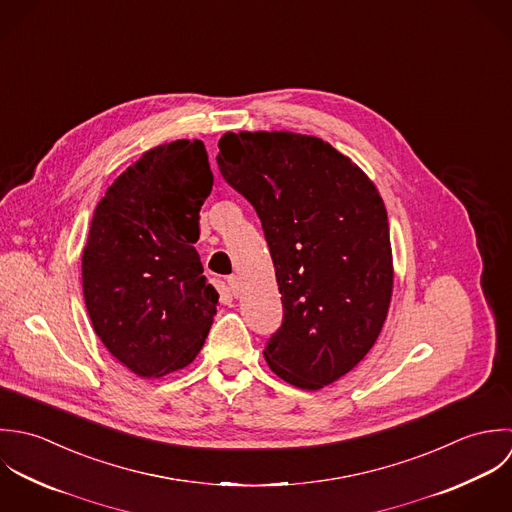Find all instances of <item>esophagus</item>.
<instances>
[{"label":"esophagus","instance_id":"34e87169","mask_svg":"<svg viewBox=\"0 0 512 512\" xmlns=\"http://www.w3.org/2000/svg\"><path fill=\"white\" fill-rule=\"evenodd\" d=\"M225 287H227L229 295H233V297L239 295V279H237L235 275H231V277L225 279Z\"/></svg>","mask_w":512,"mask_h":512}]
</instances>
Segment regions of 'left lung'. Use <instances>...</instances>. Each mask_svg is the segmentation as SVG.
Returning <instances> with one entry per match:
<instances>
[{"mask_svg":"<svg viewBox=\"0 0 512 512\" xmlns=\"http://www.w3.org/2000/svg\"><path fill=\"white\" fill-rule=\"evenodd\" d=\"M217 166L255 207L283 295L267 364L303 390L336 382L370 352L392 299L376 186L328 142L293 132H227Z\"/></svg>","mask_w":512,"mask_h":512,"instance_id":"obj_1","label":"left lung"}]
</instances>
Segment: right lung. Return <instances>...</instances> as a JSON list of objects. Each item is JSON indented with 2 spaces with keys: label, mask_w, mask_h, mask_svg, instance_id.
Listing matches in <instances>:
<instances>
[{
  "label": "right lung",
  "mask_w": 512,
  "mask_h": 512,
  "mask_svg": "<svg viewBox=\"0 0 512 512\" xmlns=\"http://www.w3.org/2000/svg\"><path fill=\"white\" fill-rule=\"evenodd\" d=\"M213 186L202 140L142 154L106 190L83 251V293L108 352L142 378L188 366L217 312L194 243Z\"/></svg>",
  "instance_id": "1"
}]
</instances>
